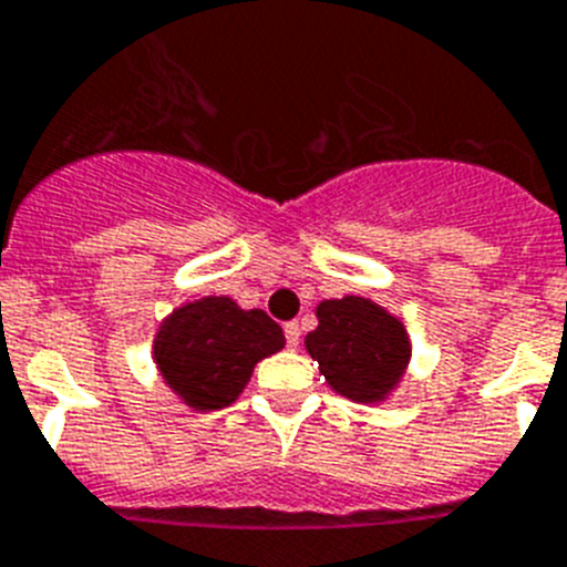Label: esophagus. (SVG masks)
<instances>
[{"mask_svg": "<svg viewBox=\"0 0 567 567\" xmlns=\"http://www.w3.org/2000/svg\"><path fill=\"white\" fill-rule=\"evenodd\" d=\"M285 339H288V348H297L299 339H302V328H299V322L285 324Z\"/></svg>", "mask_w": 567, "mask_h": 567, "instance_id": "1", "label": "esophagus"}]
</instances>
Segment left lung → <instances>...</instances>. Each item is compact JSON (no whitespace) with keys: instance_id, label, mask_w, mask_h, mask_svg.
<instances>
[{"instance_id":"left-lung-1","label":"left lung","mask_w":567,"mask_h":567,"mask_svg":"<svg viewBox=\"0 0 567 567\" xmlns=\"http://www.w3.org/2000/svg\"><path fill=\"white\" fill-rule=\"evenodd\" d=\"M317 319L305 348L319 362L324 382L351 402H385L411 362L402 319L365 297L324 299L317 305Z\"/></svg>"}]
</instances>
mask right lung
Returning <instances> with one entry per match:
<instances>
[{
    "mask_svg": "<svg viewBox=\"0 0 567 567\" xmlns=\"http://www.w3.org/2000/svg\"><path fill=\"white\" fill-rule=\"evenodd\" d=\"M282 348V328L265 311H245L230 297H202L162 319L154 362L185 405L219 411L239 400L256 362Z\"/></svg>",
    "mask_w": 567,
    "mask_h": 567,
    "instance_id": "right-lung-1",
    "label": "right lung"
}]
</instances>
